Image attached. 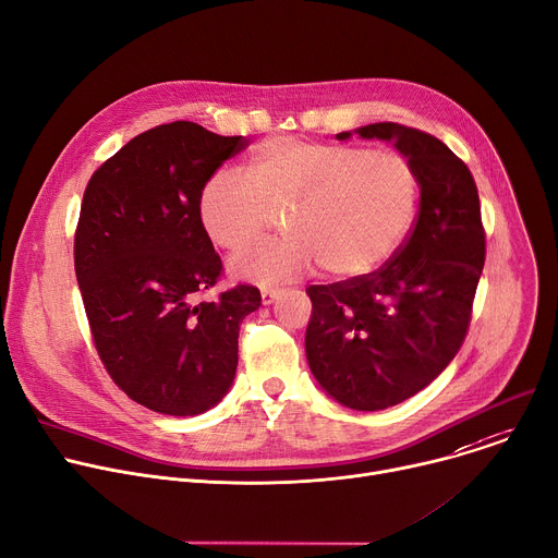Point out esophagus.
Returning <instances> with one entry per match:
<instances>
[{"mask_svg":"<svg viewBox=\"0 0 558 558\" xmlns=\"http://www.w3.org/2000/svg\"><path fill=\"white\" fill-rule=\"evenodd\" d=\"M280 289L278 287H263L260 295H263V305H271V302L278 298Z\"/></svg>","mask_w":558,"mask_h":558,"instance_id":"esophagus-1","label":"esophagus"}]
</instances>
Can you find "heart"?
Listing matches in <instances>:
<instances>
[{"label":"heart","instance_id":"1","mask_svg":"<svg viewBox=\"0 0 558 558\" xmlns=\"http://www.w3.org/2000/svg\"><path fill=\"white\" fill-rule=\"evenodd\" d=\"M421 207V175L396 150L271 137L248 173L222 169L199 195V220L222 248L258 240L289 211V235L253 244L231 258L233 276L280 282L312 265L329 278H363L410 235Z\"/></svg>","mask_w":558,"mask_h":558}]
</instances>
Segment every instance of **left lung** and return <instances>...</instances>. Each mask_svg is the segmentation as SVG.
Returning a JSON list of instances; mask_svg holds the SVG:
<instances>
[{"label": "left lung", "instance_id": "8db88e82", "mask_svg": "<svg viewBox=\"0 0 558 558\" xmlns=\"http://www.w3.org/2000/svg\"><path fill=\"white\" fill-rule=\"evenodd\" d=\"M356 133L391 140L416 167L421 207L410 235L380 269L307 287L305 349L331 398L376 412L425 389L459 353L485 265V229L468 165L438 137L396 122Z\"/></svg>", "mask_w": 558, "mask_h": 558}]
</instances>
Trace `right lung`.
<instances>
[{"instance_id": "obj_1", "label": "right lung", "mask_w": 558, "mask_h": 558, "mask_svg": "<svg viewBox=\"0 0 558 558\" xmlns=\"http://www.w3.org/2000/svg\"><path fill=\"white\" fill-rule=\"evenodd\" d=\"M248 144L195 122L148 129L99 167L75 229V276L99 361L135 402L167 416L211 410L238 367L242 320L260 291L222 276L199 220L207 180Z\"/></svg>"}]
</instances>
